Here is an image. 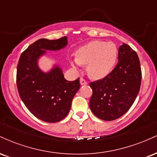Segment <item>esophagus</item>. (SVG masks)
<instances>
[{"label": "esophagus", "instance_id": "esophagus-1", "mask_svg": "<svg viewBox=\"0 0 157 157\" xmlns=\"http://www.w3.org/2000/svg\"><path fill=\"white\" fill-rule=\"evenodd\" d=\"M80 85H81V86H84V85L88 84V82H87V81H86V80H84L83 78H80Z\"/></svg>", "mask_w": 157, "mask_h": 157}]
</instances>
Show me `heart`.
Masks as SVG:
<instances>
[{
  "instance_id": "1",
  "label": "heart",
  "mask_w": 157,
  "mask_h": 157,
  "mask_svg": "<svg viewBox=\"0 0 157 157\" xmlns=\"http://www.w3.org/2000/svg\"><path fill=\"white\" fill-rule=\"evenodd\" d=\"M118 60V48L112 42L93 40L77 50L76 57L71 60L74 67L86 65V71L95 80L104 78L110 75Z\"/></svg>"
}]
</instances>
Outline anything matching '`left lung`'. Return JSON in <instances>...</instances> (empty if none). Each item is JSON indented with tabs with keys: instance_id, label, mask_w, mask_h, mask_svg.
Masks as SVG:
<instances>
[{
	"instance_id": "obj_1",
	"label": "left lung",
	"mask_w": 157,
	"mask_h": 157,
	"mask_svg": "<svg viewBox=\"0 0 157 157\" xmlns=\"http://www.w3.org/2000/svg\"><path fill=\"white\" fill-rule=\"evenodd\" d=\"M142 72L137 54L123 44L118 50V63L102 80L90 82L93 93L89 106L97 117L105 121L120 118L128 111L140 91Z\"/></svg>"
}]
</instances>
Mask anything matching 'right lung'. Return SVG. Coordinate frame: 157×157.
<instances>
[{
	"mask_svg": "<svg viewBox=\"0 0 157 157\" xmlns=\"http://www.w3.org/2000/svg\"><path fill=\"white\" fill-rule=\"evenodd\" d=\"M68 44V37L40 39L30 45L20 57L17 86L24 105L34 116L46 122H57L67 116L71 102L80 89V78L68 81L62 68L55 64L47 72L38 60L46 51H59Z\"/></svg>",
	"mask_w": 157,
	"mask_h": 157,
	"instance_id": "obj_1",
	"label": "right lung"
}]
</instances>
